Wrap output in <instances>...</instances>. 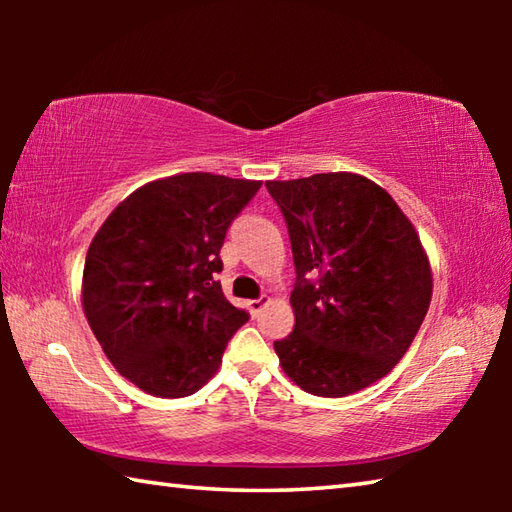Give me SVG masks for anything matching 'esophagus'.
Listing matches in <instances>:
<instances>
[{"label": "esophagus", "instance_id": "obj_1", "mask_svg": "<svg viewBox=\"0 0 512 512\" xmlns=\"http://www.w3.org/2000/svg\"><path fill=\"white\" fill-rule=\"evenodd\" d=\"M266 305H268V298H266V296L255 298V300H248V311H250V314H253V316H257L259 311H262Z\"/></svg>", "mask_w": 512, "mask_h": 512}]
</instances>
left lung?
<instances>
[{
    "label": "left lung",
    "mask_w": 512,
    "mask_h": 512,
    "mask_svg": "<svg viewBox=\"0 0 512 512\" xmlns=\"http://www.w3.org/2000/svg\"><path fill=\"white\" fill-rule=\"evenodd\" d=\"M287 221L296 284L282 370L311 395L375 384L409 350L431 302V268L397 203L357 173L271 180Z\"/></svg>",
    "instance_id": "left-lung-1"
}]
</instances>
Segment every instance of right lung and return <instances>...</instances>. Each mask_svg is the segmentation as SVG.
Wrapping results in <instances>:
<instances>
[{"label":"right lung","instance_id":"obj_1","mask_svg":"<svg viewBox=\"0 0 512 512\" xmlns=\"http://www.w3.org/2000/svg\"><path fill=\"white\" fill-rule=\"evenodd\" d=\"M262 183L183 173L137 189L92 239L83 309L121 375L155 397H187L221 366L250 318L216 273L230 223Z\"/></svg>","mask_w":512,"mask_h":512}]
</instances>
